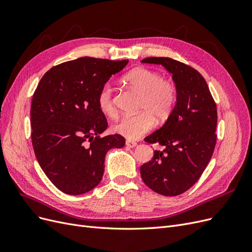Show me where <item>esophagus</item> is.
<instances>
[{
  "label": "esophagus",
  "instance_id": "obj_1",
  "mask_svg": "<svg viewBox=\"0 0 252 252\" xmlns=\"http://www.w3.org/2000/svg\"><path fill=\"white\" fill-rule=\"evenodd\" d=\"M126 146L129 148H134L138 146V143L133 142V141H126Z\"/></svg>",
  "mask_w": 252,
  "mask_h": 252
}]
</instances>
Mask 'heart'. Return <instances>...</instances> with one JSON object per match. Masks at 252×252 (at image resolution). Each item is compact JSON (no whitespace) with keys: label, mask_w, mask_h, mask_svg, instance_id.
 I'll return each instance as SVG.
<instances>
[{"label":"heart","mask_w":252,"mask_h":252,"mask_svg":"<svg viewBox=\"0 0 252 252\" xmlns=\"http://www.w3.org/2000/svg\"><path fill=\"white\" fill-rule=\"evenodd\" d=\"M123 80L142 94L141 112L120 118L111 129L128 140H138L154 127L155 122L161 124L168 120L178 101V88L173 81L163 79L158 72L143 67L127 72ZM97 104L105 116L116 117L114 88L110 83L104 84L100 89Z\"/></svg>","instance_id":"heart-1"}]
</instances>
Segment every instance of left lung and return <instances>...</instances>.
<instances>
[{
	"instance_id": "1",
	"label": "left lung",
	"mask_w": 252,
	"mask_h": 252,
	"mask_svg": "<svg viewBox=\"0 0 252 252\" xmlns=\"http://www.w3.org/2000/svg\"><path fill=\"white\" fill-rule=\"evenodd\" d=\"M142 63L161 64L172 73L178 101L171 116L145 141L158 143L154 158L141 166V177L150 189L175 196L192 187L201 178L217 143V105L203 75L170 58H146Z\"/></svg>"
}]
</instances>
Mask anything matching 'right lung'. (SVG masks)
Masks as SVG:
<instances>
[{"label":"right lung","instance_id":"1","mask_svg":"<svg viewBox=\"0 0 252 252\" xmlns=\"http://www.w3.org/2000/svg\"><path fill=\"white\" fill-rule=\"evenodd\" d=\"M128 60L80 58L53 66L37 85L30 109L32 141L42 170L61 191L79 195L101 182L105 156L122 148L120 134L101 136L108 123L97 94Z\"/></svg>","mask_w":252,"mask_h":252}]
</instances>
